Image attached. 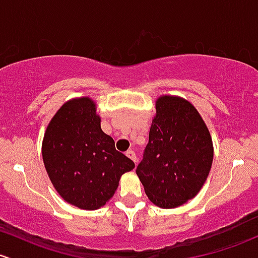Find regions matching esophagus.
Masks as SVG:
<instances>
[{
    "label": "esophagus",
    "instance_id": "34e87169",
    "mask_svg": "<svg viewBox=\"0 0 258 258\" xmlns=\"http://www.w3.org/2000/svg\"><path fill=\"white\" fill-rule=\"evenodd\" d=\"M126 155L136 164V161H137V157H136V154H135L134 151H127L126 152Z\"/></svg>",
    "mask_w": 258,
    "mask_h": 258
}]
</instances>
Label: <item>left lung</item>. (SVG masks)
<instances>
[{
	"label": "left lung",
	"mask_w": 258,
	"mask_h": 258,
	"mask_svg": "<svg viewBox=\"0 0 258 258\" xmlns=\"http://www.w3.org/2000/svg\"><path fill=\"white\" fill-rule=\"evenodd\" d=\"M155 110L136 172L155 206L175 208L196 196L207 180L213 142L196 107L183 98L163 95Z\"/></svg>",
	"instance_id": "left-lung-1"
}]
</instances>
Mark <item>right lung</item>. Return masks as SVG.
<instances>
[{
    "instance_id": "add662e5",
    "label": "right lung",
    "mask_w": 258,
    "mask_h": 258,
    "mask_svg": "<svg viewBox=\"0 0 258 258\" xmlns=\"http://www.w3.org/2000/svg\"><path fill=\"white\" fill-rule=\"evenodd\" d=\"M42 160L56 191L70 205L93 211L114 196L121 175L135 163L104 134L95 103L83 97L64 103L42 140Z\"/></svg>"
}]
</instances>
